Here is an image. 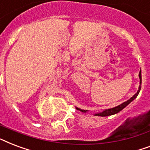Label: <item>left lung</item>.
<instances>
[{"mask_svg": "<svg viewBox=\"0 0 150 150\" xmlns=\"http://www.w3.org/2000/svg\"><path fill=\"white\" fill-rule=\"evenodd\" d=\"M139 79H140V86H139V90L137 91V93L134 94V95L133 96V97H131L130 99H129L128 100H127V101H125V102H123V104H121V105H120L116 106V107H115V108H109V109H106V110L103 111L102 112H100V113H97V114H95V116H111V115H113V114H116V113L119 112H120L122 109H123V108H125L126 106L128 104H130V103L132 101V100H134V99H135L136 97L138 96V94H139V91H140V90H141V84H142V74H141V71H139ZM80 111H82V112H86L87 110H83V109H79Z\"/></svg>", "mask_w": 150, "mask_h": 150, "instance_id": "8db88e82", "label": "left lung"}]
</instances>
